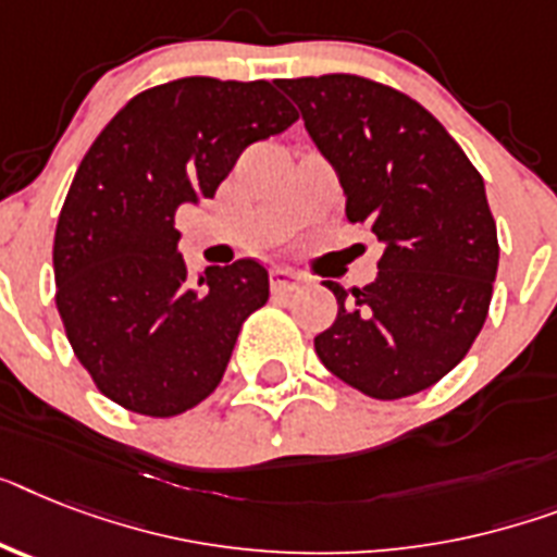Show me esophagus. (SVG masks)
<instances>
[{"label": "esophagus", "instance_id": "34e87169", "mask_svg": "<svg viewBox=\"0 0 557 557\" xmlns=\"http://www.w3.org/2000/svg\"><path fill=\"white\" fill-rule=\"evenodd\" d=\"M270 284H273V293H293L305 284V275L289 268H275L270 273Z\"/></svg>", "mask_w": 557, "mask_h": 557}]
</instances>
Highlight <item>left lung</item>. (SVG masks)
<instances>
[{"instance_id": "obj_1", "label": "left lung", "mask_w": 557, "mask_h": 557, "mask_svg": "<svg viewBox=\"0 0 557 557\" xmlns=\"http://www.w3.org/2000/svg\"><path fill=\"white\" fill-rule=\"evenodd\" d=\"M312 145L347 199V219L384 245L375 282L347 289L315 352L333 375L393 401L433 387L475 342L498 273L484 178L444 124L379 82L330 73L284 79Z\"/></svg>"}]
</instances>
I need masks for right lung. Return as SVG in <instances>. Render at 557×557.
I'll list each match as a JSON object with an SVG mask.
<instances>
[{
	"label": "right lung",
	"instance_id": "1",
	"mask_svg": "<svg viewBox=\"0 0 557 557\" xmlns=\"http://www.w3.org/2000/svg\"><path fill=\"white\" fill-rule=\"evenodd\" d=\"M296 119L270 82L187 76L133 96L96 136L59 215L53 275L67 342L110 401L170 418L219 387L270 275L238 259L193 282L176 210L213 199L247 145Z\"/></svg>",
	"mask_w": 557,
	"mask_h": 557
}]
</instances>
